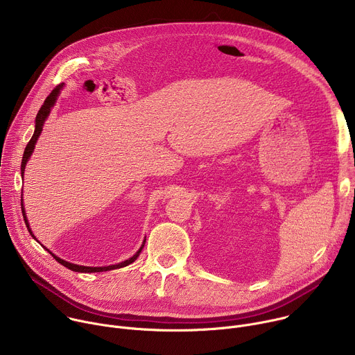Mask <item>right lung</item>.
<instances>
[{"instance_id": "add662e5", "label": "right lung", "mask_w": 355, "mask_h": 355, "mask_svg": "<svg viewBox=\"0 0 355 355\" xmlns=\"http://www.w3.org/2000/svg\"><path fill=\"white\" fill-rule=\"evenodd\" d=\"M63 87H64V83H62V84H59L52 92H50V95L46 98V101L43 103V105H42V108L39 110V112H37V115H36V119H35V132H33V136H32V139L29 140V143L26 144V147H25V151H24V157H22V164H21V175H22V180H24V173H25V167H26V163L29 162V159H31V156H32V153H33V150H35V144H36V141H37V139H39V136H40V133H42V129H43V125H44V122H46V119H47V116L50 115V111H52V108L55 107V104H56V101H58V98H59V95H60V92H62V89H63ZM21 209H22V215H24V220H25V225H26V227H28V230H29V233H31V236L36 240V237H35V234H33V232H32V229H31V226H29V222H28V218H26V212H25V207H24V200H21ZM37 241V240H36ZM144 243H146V239L143 240V244L140 245V248L135 252V254L130 257V259H128V260H125V261H122V263H118V264H114V266H107V267H87V266H78V264H73V263H69V261H66V260H63V259H60V257H58V256H55L52 251H49L44 245H42V247H44V250H47L50 254H52V257L59 263V264H62V266H64L66 268H69V270H71V271H74V272H87V274H91V272H103V271H111V270H116V268H122V267H126V266H129V264H132L137 257H139V254H140V251L143 250V247H144Z\"/></svg>"}]
</instances>
